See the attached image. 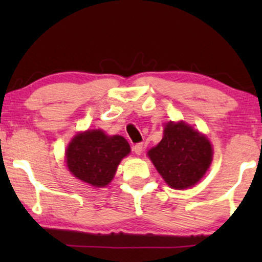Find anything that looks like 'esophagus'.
Wrapping results in <instances>:
<instances>
[{
    "label": "esophagus",
    "instance_id": "esophagus-1",
    "mask_svg": "<svg viewBox=\"0 0 262 262\" xmlns=\"http://www.w3.org/2000/svg\"><path fill=\"white\" fill-rule=\"evenodd\" d=\"M134 152L137 155H140L141 152H143V150H144V146H143V143H138V144H135L134 145Z\"/></svg>",
    "mask_w": 262,
    "mask_h": 262
}]
</instances>
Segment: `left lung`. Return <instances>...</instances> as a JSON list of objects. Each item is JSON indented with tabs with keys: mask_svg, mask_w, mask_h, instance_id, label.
I'll use <instances>...</instances> for the list:
<instances>
[{
	"mask_svg": "<svg viewBox=\"0 0 262 262\" xmlns=\"http://www.w3.org/2000/svg\"><path fill=\"white\" fill-rule=\"evenodd\" d=\"M148 155L170 187L183 189L202 179L212 162L213 150L209 140L189 125L169 122L164 138Z\"/></svg>",
	"mask_w": 262,
	"mask_h": 262,
	"instance_id": "left-lung-1",
	"label": "left lung"
}]
</instances>
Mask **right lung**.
<instances>
[{"label": "right lung", "mask_w": 262, "mask_h": 262, "mask_svg": "<svg viewBox=\"0 0 262 262\" xmlns=\"http://www.w3.org/2000/svg\"><path fill=\"white\" fill-rule=\"evenodd\" d=\"M130 152L128 141L121 135L108 137L100 130L77 134L66 150L70 172L95 187H104L116 173L117 166Z\"/></svg>", "instance_id": "1"}]
</instances>
